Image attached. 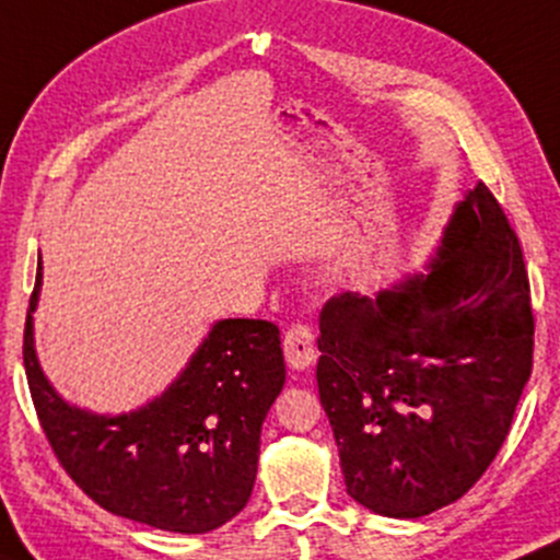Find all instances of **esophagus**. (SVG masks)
Segmentation results:
<instances>
[{
    "label": "esophagus",
    "instance_id": "1",
    "mask_svg": "<svg viewBox=\"0 0 560 560\" xmlns=\"http://www.w3.org/2000/svg\"><path fill=\"white\" fill-rule=\"evenodd\" d=\"M282 351H285V362L291 370H306L314 362V336L306 325H291L282 341Z\"/></svg>",
    "mask_w": 560,
    "mask_h": 560
}]
</instances>
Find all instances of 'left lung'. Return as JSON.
Wrapping results in <instances>:
<instances>
[{"instance_id":"1","label":"left lung","mask_w":560,"mask_h":560,"mask_svg":"<svg viewBox=\"0 0 560 560\" xmlns=\"http://www.w3.org/2000/svg\"><path fill=\"white\" fill-rule=\"evenodd\" d=\"M317 347L349 498L388 518L460 500L511 431L534 351L524 254L487 185L455 206L425 272L332 296Z\"/></svg>"}]
</instances>
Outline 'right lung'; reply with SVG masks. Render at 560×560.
Masks as SVG:
<instances>
[{"mask_svg": "<svg viewBox=\"0 0 560 560\" xmlns=\"http://www.w3.org/2000/svg\"><path fill=\"white\" fill-rule=\"evenodd\" d=\"M42 264L23 332L36 416L60 466L105 511L163 532L206 534L246 508L261 423L285 383L280 330L219 319L179 378L121 416L81 410L44 375L34 347Z\"/></svg>", "mask_w": 560, "mask_h": 560, "instance_id": "add662e5", "label": "right lung"}]
</instances>
